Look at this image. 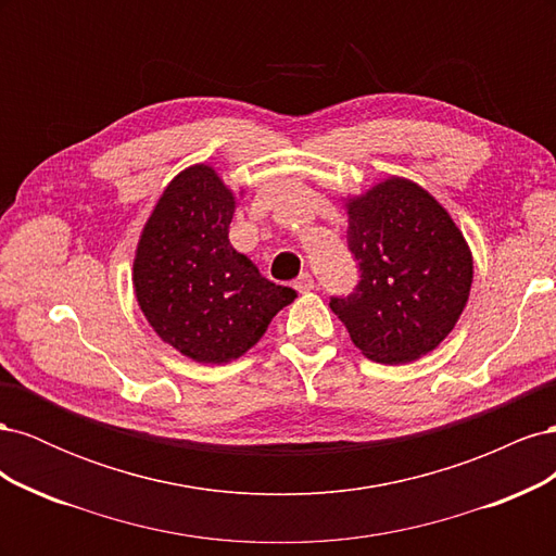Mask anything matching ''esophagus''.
<instances>
[{
  "label": "esophagus",
  "mask_w": 556,
  "mask_h": 556,
  "mask_svg": "<svg viewBox=\"0 0 556 556\" xmlns=\"http://www.w3.org/2000/svg\"><path fill=\"white\" fill-rule=\"evenodd\" d=\"M294 290H296V292H311V290H315V282H313L311 274H301V276L294 280Z\"/></svg>",
  "instance_id": "34e87169"
}]
</instances>
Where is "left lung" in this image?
Listing matches in <instances>:
<instances>
[{
	"instance_id": "1",
	"label": "left lung",
	"mask_w": 556,
	"mask_h": 556,
	"mask_svg": "<svg viewBox=\"0 0 556 556\" xmlns=\"http://www.w3.org/2000/svg\"><path fill=\"white\" fill-rule=\"evenodd\" d=\"M348 250L359 282L329 306L368 359L406 364L457 325L473 260L457 225L429 192L390 178L348 204Z\"/></svg>"
}]
</instances>
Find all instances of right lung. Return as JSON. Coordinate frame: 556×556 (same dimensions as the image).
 Listing matches in <instances>:
<instances>
[{"label": "right lung", "instance_id": "1", "mask_svg": "<svg viewBox=\"0 0 556 556\" xmlns=\"http://www.w3.org/2000/svg\"><path fill=\"white\" fill-rule=\"evenodd\" d=\"M233 197L211 166L172 180L134 260V290L160 339L185 357L223 364L255 345L296 296L229 243Z\"/></svg>", "mask_w": 556, "mask_h": 556}]
</instances>
